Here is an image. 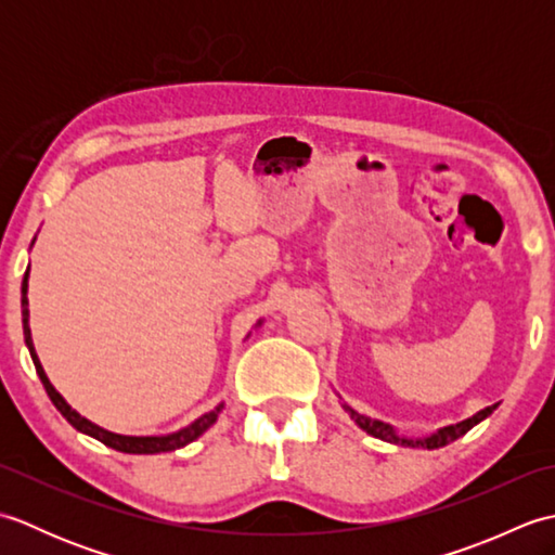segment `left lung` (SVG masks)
<instances>
[{"instance_id":"left-lung-1","label":"left lung","mask_w":555,"mask_h":555,"mask_svg":"<svg viewBox=\"0 0 555 555\" xmlns=\"http://www.w3.org/2000/svg\"><path fill=\"white\" fill-rule=\"evenodd\" d=\"M496 408H499V403H496V405H489V408H485V410H479L477 415L467 417V420L457 422V424H451V427H443V429H439L436 434L424 436V439H408V436H398L396 429L391 427V424H386V422H382V420H372V417H367V415H360L358 410H352L350 405L344 403V410L348 412V415H350L352 420H356L358 427H360L362 431H367L370 436H374V439H382V441H388V443L410 446V448H429V451H431V448H441V446H446V443H451V441L460 439V436L467 434L469 429L475 427V424H479L481 420H487Z\"/></svg>"}]
</instances>
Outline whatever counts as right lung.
Returning a JSON list of instances; mask_svg holds the SVG:
<instances>
[{
  "label": "right lung",
  "instance_id": "obj_1",
  "mask_svg": "<svg viewBox=\"0 0 555 555\" xmlns=\"http://www.w3.org/2000/svg\"><path fill=\"white\" fill-rule=\"evenodd\" d=\"M21 314H23V336H26V346L30 350L35 372H38L40 382L44 386V391H47V396H50L54 408L62 412V415L66 417V422L74 429L92 436V439H98L104 446L114 448V451L133 453V455H155V453H167V451H176V448L188 446L191 441H195L197 436H203L211 427V424L217 422L223 403H219L215 410L205 412L203 417H197L193 424H188V427L173 431V434H167V436H124V434H114V431H107V429L98 427V424H92L90 420L80 417L78 412L70 408L66 400L62 398V393H59L56 388L50 384V379H47V374H44L42 364L38 360V352H35V348H33V336H30V326H28V271H26V276H23V284H21ZM259 324H262V322H257V326Z\"/></svg>",
  "mask_w": 555,
  "mask_h": 555
}]
</instances>
